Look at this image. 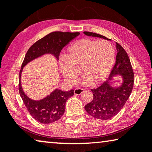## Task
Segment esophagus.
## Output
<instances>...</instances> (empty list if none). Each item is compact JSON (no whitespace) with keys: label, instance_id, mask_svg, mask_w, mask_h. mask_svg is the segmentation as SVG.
Instances as JSON below:
<instances>
[{"label":"esophagus","instance_id":"obj_1","mask_svg":"<svg viewBox=\"0 0 152 152\" xmlns=\"http://www.w3.org/2000/svg\"><path fill=\"white\" fill-rule=\"evenodd\" d=\"M84 91H85V89L81 88H76L75 90H74V93L75 95H80L82 93H83V92H84Z\"/></svg>","mask_w":152,"mask_h":152}]
</instances>
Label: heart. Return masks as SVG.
I'll list each match as a JSON object with an SVG mask.
<instances>
[{
	"mask_svg": "<svg viewBox=\"0 0 152 152\" xmlns=\"http://www.w3.org/2000/svg\"><path fill=\"white\" fill-rule=\"evenodd\" d=\"M114 49L104 40L83 38L77 40L67 49V58L59 59V69L67 84L76 83L80 68L84 85L102 83L112 69L114 62Z\"/></svg>",
	"mask_w": 152,
	"mask_h": 152,
	"instance_id": "b5f03b06",
	"label": "heart"
}]
</instances>
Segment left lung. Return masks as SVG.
Returning <instances> with one entry per match:
<instances>
[{"mask_svg":"<svg viewBox=\"0 0 152 152\" xmlns=\"http://www.w3.org/2000/svg\"><path fill=\"white\" fill-rule=\"evenodd\" d=\"M88 37H97L110 40L96 33L84 32ZM118 53L115 64L107 80L95 89H91L93 99L85 106L89 115L100 120H108L115 116L128 100L134 84V73L131 61L123 47L116 42ZM115 76H121L122 83L119 86L112 85L110 80Z\"/></svg>","mask_w":152,"mask_h":152,"instance_id":"left-lung-1","label":"left lung"}]
</instances>
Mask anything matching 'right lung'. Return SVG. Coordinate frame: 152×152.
I'll return each instance as SVG.
<instances>
[{"label":"right lung","instance_id":"obj_1","mask_svg":"<svg viewBox=\"0 0 152 152\" xmlns=\"http://www.w3.org/2000/svg\"><path fill=\"white\" fill-rule=\"evenodd\" d=\"M80 35V32H54L36 42L26 53L20 72L19 91L30 115L42 124H50L60 119L66 110V103L74 95V90L64 91L55 88L49 95L39 100L32 99L26 95L21 86L23 67L30 62L45 55H51L58 59L62 49Z\"/></svg>","mask_w":152,"mask_h":152}]
</instances>
